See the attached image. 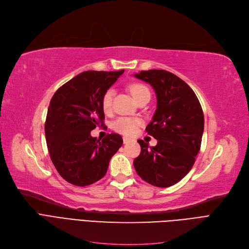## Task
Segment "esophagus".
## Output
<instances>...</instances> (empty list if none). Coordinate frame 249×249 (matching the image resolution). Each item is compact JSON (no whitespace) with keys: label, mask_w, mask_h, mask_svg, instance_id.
I'll return each instance as SVG.
<instances>
[{"label":"esophagus","mask_w":249,"mask_h":249,"mask_svg":"<svg viewBox=\"0 0 249 249\" xmlns=\"http://www.w3.org/2000/svg\"><path fill=\"white\" fill-rule=\"evenodd\" d=\"M124 144H127V143H130L131 141H132V139H130V138H127V137H124Z\"/></svg>","instance_id":"1"}]
</instances>
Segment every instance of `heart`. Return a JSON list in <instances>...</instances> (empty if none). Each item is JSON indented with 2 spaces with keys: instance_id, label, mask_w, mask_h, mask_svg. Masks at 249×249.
Masks as SVG:
<instances>
[{
  "instance_id": "1",
  "label": "heart",
  "mask_w": 249,
  "mask_h": 249,
  "mask_svg": "<svg viewBox=\"0 0 249 249\" xmlns=\"http://www.w3.org/2000/svg\"><path fill=\"white\" fill-rule=\"evenodd\" d=\"M131 92L133 97L135 98L136 101H138L140 98L144 96H150V92L148 89L145 87L143 84L140 83H136L133 84L131 87ZM113 96H114V90L113 89H108L104 96L102 98V108L104 110V112L108 113L112 109V101H113ZM141 124V121L139 118L136 117H118L116 121H114L112 127L113 130L126 135V136H131L136 133L137 128Z\"/></svg>"
}]
</instances>
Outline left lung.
<instances>
[{
    "mask_svg": "<svg viewBox=\"0 0 249 249\" xmlns=\"http://www.w3.org/2000/svg\"><path fill=\"white\" fill-rule=\"evenodd\" d=\"M134 76L149 83L157 93V110L146 132L158 140L151 147L138 140L141 152L134 160L135 170L151 185H174L190 172L201 148V104L194 90L173 73L148 70Z\"/></svg>",
    "mask_w": 249,
    "mask_h": 249,
    "instance_id": "obj_1",
    "label": "left lung"
}]
</instances>
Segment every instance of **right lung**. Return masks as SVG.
<instances>
[{
	"label": "right lung",
	"mask_w": 249,
	"mask_h": 249,
	"mask_svg": "<svg viewBox=\"0 0 249 249\" xmlns=\"http://www.w3.org/2000/svg\"><path fill=\"white\" fill-rule=\"evenodd\" d=\"M123 73L82 72L51 98L45 122L47 147L58 174L71 184L87 186L104 177L123 145L118 134H108L102 141L90 135L104 124L102 98Z\"/></svg>",
	"instance_id": "add662e5"
}]
</instances>
